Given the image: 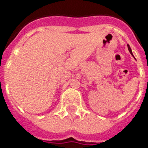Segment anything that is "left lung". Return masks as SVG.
Segmentation results:
<instances>
[{"instance_id":"obj_1","label":"left lung","mask_w":148,"mask_h":148,"mask_svg":"<svg viewBox=\"0 0 148 148\" xmlns=\"http://www.w3.org/2000/svg\"><path fill=\"white\" fill-rule=\"evenodd\" d=\"M128 50H129V53H130L133 55V53H132V50H131V49H130V47H129V45H128ZM133 56H134V55H133Z\"/></svg>"}]
</instances>
